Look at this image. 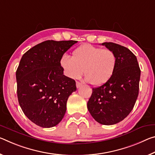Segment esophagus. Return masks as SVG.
<instances>
[{
  "instance_id": "34e87169",
  "label": "esophagus",
  "mask_w": 155,
  "mask_h": 155,
  "mask_svg": "<svg viewBox=\"0 0 155 155\" xmlns=\"http://www.w3.org/2000/svg\"><path fill=\"white\" fill-rule=\"evenodd\" d=\"M76 84H77V88H79L82 85V83H80V82H78V81H77V83H76Z\"/></svg>"
}]
</instances>
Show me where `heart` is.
Returning a JSON list of instances; mask_svg holds the SVG:
<instances>
[{
  "mask_svg": "<svg viewBox=\"0 0 155 155\" xmlns=\"http://www.w3.org/2000/svg\"><path fill=\"white\" fill-rule=\"evenodd\" d=\"M60 65L65 74L70 78H78L84 72L86 79L96 86L108 82L114 74L117 56L110 49H101L84 44L72 51V56L63 54Z\"/></svg>",
  "mask_w": 155,
  "mask_h": 155,
  "instance_id": "heart-1",
  "label": "heart"
}]
</instances>
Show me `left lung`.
I'll return each mask as SVG.
<instances>
[{
  "instance_id": "obj_1",
  "label": "left lung",
  "mask_w": 155,
  "mask_h": 155,
  "mask_svg": "<svg viewBox=\"0 0 155 155\" xmlns=\"http://www.w3.org/2000/svg\"><path fill=\"white\" fill-rule=\"evenodd\" d=\"M117 56L114 74L108 82L92 88L87 102L92 117L103 125H114L128 115L139 94L141 75L137 57L126 47L114 43H104Z\"/></svg>"
}]
</instances>
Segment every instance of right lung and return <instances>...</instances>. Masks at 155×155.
Listing matches in <instances>:
<instances>
[{
  "mask_svg": "<svg viewBox=\"0 0 155 155\" xmlns=\"http://www.w3.org/2000/svg\"><path fill=\"white\" fill-rule=\"evenodd\" d=\"M77 41H46L26 51L16 72L17 96L25 116L37 126L51 127L66 112L75 81L63 74L62 55Z\"/></svg>",
  "mask_w": 155,
  "mask_h": 155,
  "instance_id": "obj_1",
  "label": "right lung"
}]
</instances>
